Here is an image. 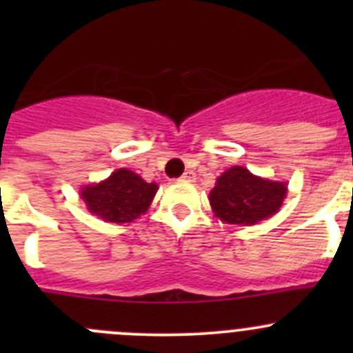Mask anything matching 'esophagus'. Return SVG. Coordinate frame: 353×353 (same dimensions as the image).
<instances>
[{
  "label": "esophagus",
  "instance_id": "1",
  "mask_svg": "<svg viewBox=\"0 0 353 353\" xmlns=\"http://www.w3.org/2000/svg\"><path fill=\"white\" fill-rule=\"evenodd\" d=\"M181 179L186 181V183H194V179H196V174H194L193 170H186V172L181 176Z\"/></svg>",
  "mask_w": 353,
  "mask_h": 353
}]
</instances>
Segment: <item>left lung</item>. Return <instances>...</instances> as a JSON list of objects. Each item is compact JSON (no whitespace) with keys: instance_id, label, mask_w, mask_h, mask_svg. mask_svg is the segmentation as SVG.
Returning a JSON list of instances; mask_svg holds the SVG:
<instances>
[{"instance_id":"8db88e82","label":"left lung","mask_w":353,"mask_h":353,"mask_svg":"<svg viewBox=\"0 0 353 353\" xmlns=\"http://www.w3.org/2000/svg\"><path fill=\"white\" fill-rule=\"evenodd\" d=\"M287 196V184L263 179L234 165L216 179L210 205L216 219L234 225H254L275 215Z\"/></svg>"}]
</instances>
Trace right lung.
Here are the masks:
<instances>
[{
  "instance_id": "1",
  "label": "right lung",
  "mask_w": 353,
  "mask_h": 353,
  "mask_svg": "<svg viewBox=\"0 0 353 353\" xmlns=\"http://www.w3.org/2000/svg\"><path fill=\"white\" fill-rule=\"evenodd\" d=\"M157 190L155 183H147L133 170L117 169L102 183L81 188L80 196L99 219L126 223L147 212Z\"/></svg>"
}]
</instances>
